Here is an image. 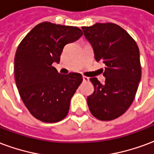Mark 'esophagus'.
<instances>
[{"label":"esophagus","mask_w":154,"mask_h":154,"mask_svg":"<svg viewBox=\"0 0 154 154\" xmlns=\"http://www.w3.org/2000/svg\"><path fill=\"white\" fill-rule=\"evenodd\" d=\"M82 79H83V82H88V81H89V77L83 76V77H82Z\"/></svg>","instance_id":"34e87169"}]
</instances>
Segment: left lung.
Returning a JSON list of instances; mask_svg holds the SVG:
<instances>
[{"label":"left lung","instance_id":"8db88e82","mask_svg":"<svg viewBox=\"0 0 154 154\" xmlns=\"http://www.w3.org/2000/svg\"><path fill=\"white\" fill-rule=\"evenodd\" d=\"M82 29L96 61H102L106 66L103 84L97 77L90 78L94 92L87 97L89 110L100 120L116 119L132 104L141 79L138 45L124 29L113 23H97Z\"/></svg>","mask_w":154,"mask_h":154}]
</instances>
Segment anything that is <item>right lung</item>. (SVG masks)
Instances as JSON below:
<instances>
[{
  "label": "right lung",
  "mask_w": 154,
  "mask_h": 154,
  "mask_svg": "<svg viewBox=\"0 0 154 154\" xmlns=\"http://www.w3.org/2000/svg\"><path fill=\"white\" fill-rule=\"evenodd\" d=\"M82 35L77 27L43 22L32 29L17 48L15 83L25 106L36 119L55 123L68 113L82 76L77 72L60 74L53 64L59 63L66 44Z\"/></svg>",
  "instance_id": "right-lung-1"
}]
</instances>
